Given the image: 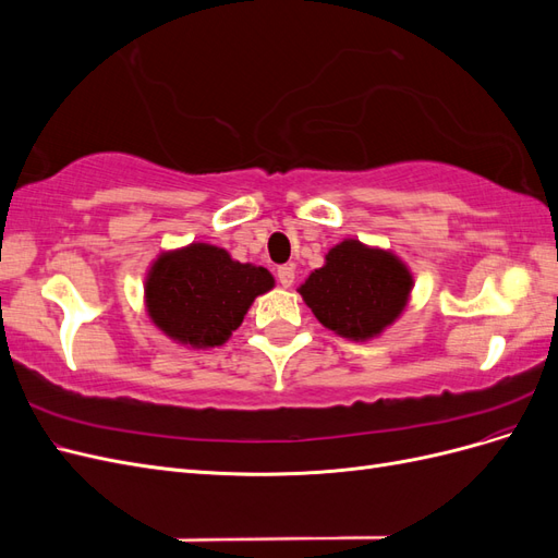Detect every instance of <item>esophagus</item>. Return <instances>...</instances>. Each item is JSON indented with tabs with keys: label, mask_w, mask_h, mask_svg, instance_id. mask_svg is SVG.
Wrapping results in <instances>:
<instances>
[{
	"label": "esophagus",
	"mask_w": 558,
	"mask_h": 558,
	"mask_svg": "<svg viewBox=\"0 0 558 558\" xmlns=\"http://www.w3.org/2000/svg\"><path fill=\"white\" fill-rule=\"evenodd\" d=\"M277 279H279V283L283 286V289H291L293 281H295V267L293 265H281L277 269Z\"/></svg>",
	"instance_id": "1"
}]
</instances>
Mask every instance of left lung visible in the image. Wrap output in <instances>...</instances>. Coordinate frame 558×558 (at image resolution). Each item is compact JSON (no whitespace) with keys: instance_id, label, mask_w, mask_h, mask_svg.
I'll list each match as a JSON object with an SVG mask.
<instances>
[{"instance_id":"8db88e82","label":"left lung","mask_w":558,"mask_h":558,"mask_svg":"<svg viewBox=\"0 0 558 558\" xmlns=\"http://www.w3.org/2000/svg\"><path fill=\"white\" fill-rule=\"evenodd\" d=\"M414 277L393 251L342 240L324 267L300 283L305 305L335 335L367 342L393 326L410 302Z\"/></svg>"}]
</instances>
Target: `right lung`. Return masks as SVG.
Returning a JSON list of instances; mask_svg holds the SVG:
<instances>
[{"instance_id":"1","label":"right lung","mask_w":558,"mask_h":558,"mask_svg":"<svg viewBox=\"0 0 558 558\" xmlns=\"http://www.w3.org/2000/svg\"><path fill=\"white\" fill-rule=\"evenodd\" d=\"M275 289L265 267L234 260L221 246L193 242L162 251L144 281L146 314L158 330L189 349L230 340L258 295Z\"/></svg>"}]
</instances>
